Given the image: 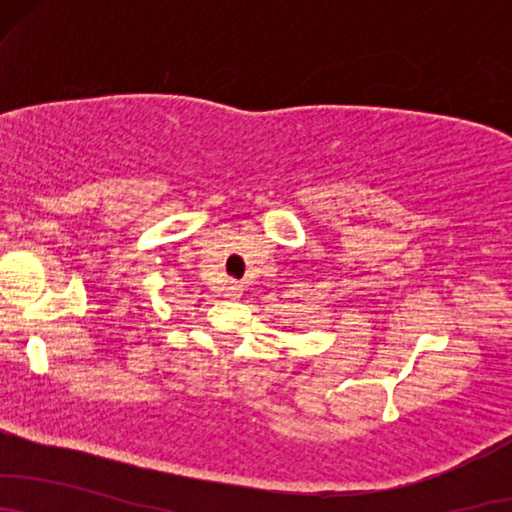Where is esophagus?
Listing matches in <instances>:
<instances>
[{
	"instance_id": "esophagus-1",
	"label": "esophagus",
	"mask_w": 512,
	"mask_h": 512,
	"mask_svg": "<svg viewBox=\"0 0 512 512\" xmlns=\"http://www.w3.org/2000/svg\"><path fill=\"white\" fill-rule=\"evenodd\" d=\"M223 296L230 298V300H237L242 296V284L240 282H226L223 284Z\"/></svg>"
}]
</instances>
